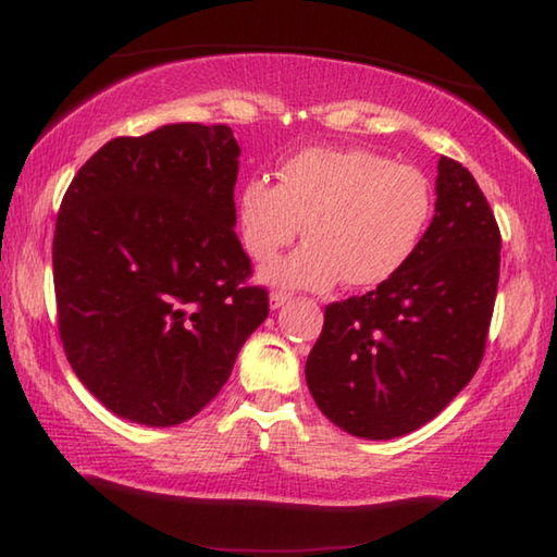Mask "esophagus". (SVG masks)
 I'll list each match as a JSON object with an SVG mask.
<instances>
[{
	"mask_svg": "<svg viewBox=\"0 0 557 557\" xmlns=\"http://www.w3.org/2000/svg\"><path fill=\"white\" fill-rule=\"evenodd\" d=\"M289 292H282V289H275V292H270V307L272 309H280L282 305H285V301H289Z\"/></svg>",
	"mask_w": 557,
	"mask_h": 557,
	"instance_id": "1",
	"label": "esophagus"
}]
</instances>
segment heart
<instances>
[{"instance_id":"heart-1","label":"heart","mask_w":557,"mask_h":557,"mask_svg":"<svg viewBox=\"0 0 557 557\" xmlns=\"http://www.w3.org/2000/svg\"><path fill=\"white\" fill-rule=\"evenodd\" d=\"M277 178L240 186L238 225L245 250L265 262L305 223L307 243L262 268V277L285 287L326 289L338 277L356 289L381 285L408 265L435 213V188L418 166L369 149H301Z\"/></svg>"}]
</instances>
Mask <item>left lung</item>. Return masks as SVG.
<instances>
[{"instance_id": "8db88e82", "label": "left lung", "mask_w": 557, "mask_h": 557, "mask_svg": "<svg viewBox=\"0 0 557 557\" xmlns=\"http://www.w3.org/2000/svg\"><path fill=\"white\" fill-rule=\"evenodd\" d=\"M502 233L469 169L437 164L435 215L398 275L324 309L307 385L336 428L393 440L447 408L482 363Z\"/></svg>"}]
</instances>
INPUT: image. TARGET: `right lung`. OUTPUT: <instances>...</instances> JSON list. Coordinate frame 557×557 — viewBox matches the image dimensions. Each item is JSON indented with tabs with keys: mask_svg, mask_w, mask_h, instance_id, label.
I'll use <instances>...</instances> for the list:
<instances>
[{
	"mask_svg": "<svg viewBox=\"0 0 557 557\" xmlns=\"http://www.w3.org/2000/svg\"><path fill=\"white\" fill-rule=\"evenodd\" d=\"M228 125L115 137L78 169L53 233L65 358L117 418L172 428L206 408L270 312L235 235Z\"/></svg>",
	"mask_w": 557,
	"mask_h": 557,
	"instance_id": "add662e5",
	"label": "right lung"
}]
</instances>
